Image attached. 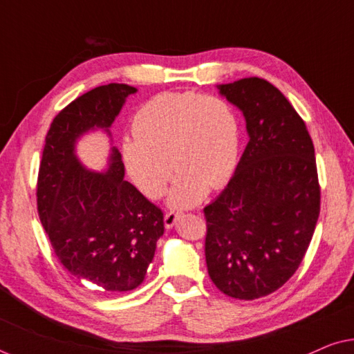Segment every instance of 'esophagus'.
<instances>
[{
  "label": "esophagus",
  "instance_id": "1",
  "mask_svg": "<svg viewBox=\"0 0 354 354\" xmlns=\"http://www.w3.org/2000/svg\"><path fill=\"white\" fill-rule=\"evenodd\" d=\"M177 217H178V212L176 211L166 212V216H164V225H166L167 229H171V227H174V224L177 222Z\"/></svg>",
  "mask_w": 354,
  "mask_h": 354
}]
</instances>
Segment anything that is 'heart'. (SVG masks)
Listing matches in <instances>:
<instances>
[{"instance_id": "b5f03b06", "label": "heart", "mask_w": 354, "mask_h": 354, "mask_svg": "<svg viewBox=\"0 0 354 354\" xmlns=\"http://www.w3.org/2000/svg\"><path fill=\"white\" fill-rule=\"evenodd\" d=\"M132 133L135 140H125L122 156L133 183L158 200L174 167L178 177L169 203L176 207L196 205L206 188H221L239 161V119L219 95L167 91L153 96L135 113Z\"/></svg>"}]
</instances>
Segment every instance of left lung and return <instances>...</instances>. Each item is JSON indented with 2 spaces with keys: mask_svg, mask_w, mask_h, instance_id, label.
Instances as JSON below:
<instances>
[{
  "mask_svg": "<svg viewBox=\"0 0 354 354\" xmlns=\"http://www.w3.org/2000/svg\"><path fill=\"white\" fill-rule=\"evenodd\" d=\"M243 111L250 142L225 190L207 205L209 277L235 299L279 290L301 264L321 211L314 145L304 120L268 80L217 85Z\"/></svg>",
  "mask_w": 354,
  "mask_h": 354,
  "instance_id": "obj_1",
  "label": "left lung"
}]
</instances>
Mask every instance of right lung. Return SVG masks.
I'll list each match as a JSON object with an SVG mask.
<instances>
[{"mask_svg":"<svg viewBox=\"0 0 354 354\" xmlns=\"http://www.w3.org/2000/svg\"><path fill=\"white\" fill-rule=\"evenodd\" d=\"M133 86H96L53 119L37 180V209L56 258L80 282L104 293L143 283L164 234L161 207L124 180L118 149L106 174L85 171L74 143L88 129H108Z\"/></svg>","mask_w":354,"mask_h":354,"instance_id":"right-lung-1","label":"right lung"}]
</instances>
